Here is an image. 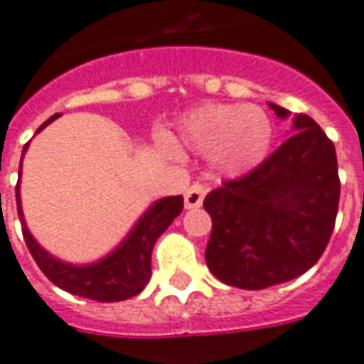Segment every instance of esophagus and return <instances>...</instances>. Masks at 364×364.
<instances>
[{"mask_svg":"<svg viewBox=\"0 0 364 364\" xmlns=\"http://www.w3.org/2000/svg\"><path fill=\"white\" fill-rule=\"evenodd\" d=\"M206 193V185H202V183H193V185L187 188V193H185V208H187V210H196V208H200Z\"/></svg>","mask_w":364,"mask_h":364,"instance_id":"1","label":"esophagus"}]
</instances>
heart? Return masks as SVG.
Returning <instances> with one entry per match:
<instances>
[{
  "label": "heart",
  "instance_id": "obj_1",
  "mask_svg": "<svg viewBox=\"0 0 364 364\" xmlns=\"http://www.w3.org/2000/svg\"><path fill=\"white\" fill-rule=\"evenodd\" d=\"M177 143L187 151L212 156L225 173L238 176L267 158L273 122L256 105H206L183 118Z\"/></svg>",
  "mask_w": 364,
  "mask_h": 364
}]
</instances>
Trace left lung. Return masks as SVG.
I'll return each mask as SVG.
<instances>
[{
  "label": "left lung",
  "instance_id": "1",
  "mask_svg": "<svg viewBox=\"0 0 364 364\" xmlns=\"http://www.w3.org/2000/svg\"><path fill=\"white\" fill-rule=\"evenodd\" d=\"M281 120L287 108L269 102ZM294 135L248 176L204 198L212 215L206 263L215 279L244 290L292 281L323 256L340 202L336 149L307 114Z\"/></svg>",
  "mask_w": 364,
  "mask_h": 364
}]
</instances>
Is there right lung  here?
Wrapping results in <instances>:
<instances>
[{"label":"right lung","instance_id":"obj_1","mask_svg":"<svg viewBox=\"0 0 364 364\" xmlns=\"http://www.w3.org/2000/svg\"><path fill=\"white\" fill-rule=\"evenodd\" d=\"M59 116L60 114L51 116L46 124H41L36 133H40ZM26 149L28 143L24 145L22 156ZM21 173L22 162L18 166V177ZM16 210H18L22 235H24L28 250L34 257V262L38 263V267L55 287L63 288L74 296L95 299V301H122V299L137 296L151 281V254L154 242L171 225V221L181 213L183 196H166V198L152 202V206L137 219V223L127 232V237L108 256L93 263H85V265L63 262L36 242L32 232L28 231L24 213H22L21 179L16 183Z\"/></svg>","mask_w":364,"mask_h":364}]
</instances>
